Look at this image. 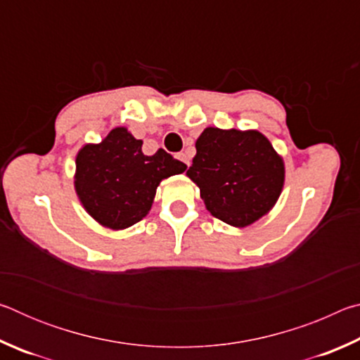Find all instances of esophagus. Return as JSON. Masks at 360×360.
<instances>
[{
    "instance_id": "esophagus-1",
    "label": "esophagus",
    "mask_w": 360,
    "mask_h": 360,
    "mask_svg": "<svg viewBox=\"0 0 360 360\" xmlns=\"http://www.w3.org/2000/svg\"><path fill=\"white\" fill-rule=\"evenodd\" d=\"M178 158H179V160H181L182 163H186L187 167L191 165V160H188V157L184 154V152H181V154H178Z\"/></svg>"
}]
</instances>
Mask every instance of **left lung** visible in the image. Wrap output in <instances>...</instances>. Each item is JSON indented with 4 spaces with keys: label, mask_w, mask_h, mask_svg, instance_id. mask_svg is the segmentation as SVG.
I'll use <instances>...</instances> for the list:
<instances>
[{
    "label": "left lung",
    "mask_w": 360,
    "mask_h": 360,
    "mask_svg": "<svg viewBox=\"0 0 360 360\" xmlns=\"http://www.w3.org/2000/svg\"><path fill=\"white\" fill-rule=\"evenodd\" d=\"M195 148L187 176L212 216L246 227L273 208L283 191L284 163L262 133L210 127Z\"/></svg>",
    "instance_id": "1"
}]
</instances>
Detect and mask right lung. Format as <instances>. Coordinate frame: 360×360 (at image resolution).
<instances>
[{
	"label": "right lung",
	"mask_w": 360,
	"mask_h": 360,
	"mask_svg": "<svg viewBox=\"0 0 360 360\" xmlns=\"http://www.w3.org/2000/svg\"><path fill=\"white\" fill-rule=\"evenodd\" d=\"M143 141L124 127L100 144H85L76 157L75 186L85 211L112 230L136 224L148 214L162 179L186 172L163 149L144 155Z\"/></svg>",
	"instance_id": "add662e5"
}]
</instances>
